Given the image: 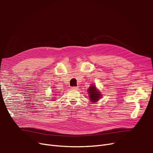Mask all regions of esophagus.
Masks as SVG:
<instances>
[{
  "mask_svg": "<svg viewBox=\"0 0 153 153\" xmlns=\"http://www.w3.org/2000/svg\"><path fill=\"white\" fill-rule=\"evenodd\" d=\"M71 89L73 91H77L78 89V88L77 87H72Z\"/></svg>",
  "mask_w": 153,
  "mask_h": 153,
  "instance_id": "obj_1",
  "label": "esophagus"
}]
</instances>
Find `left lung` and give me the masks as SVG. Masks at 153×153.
Listing matches in <instances>:
<instances>
[{
  "mask_svg": "<svg viewBox=\"0 0 153 153\" xmlns=\"http://www.w3.org/2000/svg\"><path fill=\"white\" fill-rule=\"evenodd\" d=\"M88 92L89 94L90 101L92 102H96L98 101L102 96L100 91L97 89L96 85L93 84L89 86V89H88Z\"/></svg>",
  "mask_w": 153,
  "mask_h": 153,
  "instance_id": "obj_1",
  "label": "left lung"
}]
</instances>
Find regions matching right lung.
<instances>
[{
	"label": "right lung",
	"instance_id": "obj_1",
	"mask_svg": "<svg viewBox=\"0 0 153 153\" xmlns=\"http://www.w3.org/2000/svg\"><path fill=\"white\" fill-rule=\"evenodd\" d=\"M54 96H57V94H54ZM54 98H55V97H54ZM54 101V100H52V101Z\"/></svg>",
	"mask_w": 153,
	"mask_h": 153
}]
</instances>
